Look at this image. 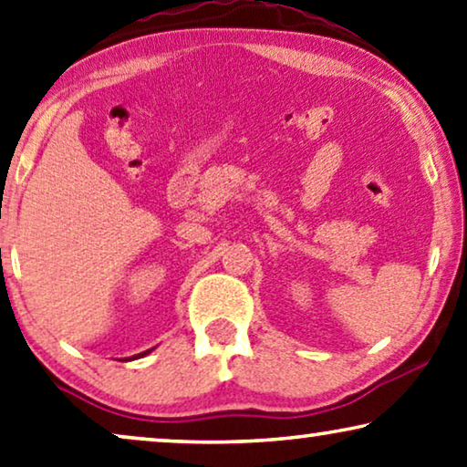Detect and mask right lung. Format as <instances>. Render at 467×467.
Returning a JSON list of instances; mask_svg holds the SVG:
<instances>
[{"label":"right lung","mask_w":467,"mask_h":467,"mask_svg":"<svg viewBox=\"0 0 467 467\" xmlns=\"http://www.w3.org/2000/svg\"><path fill=\"white\" fill-rule=\"evenodd\" d=\"M150 350H152V348H150ZM150 350H146V352H140V354H136V357H131V358H140V357H146V354H149Z\"/></svg>","instance_id":"1"}]
</instances>
